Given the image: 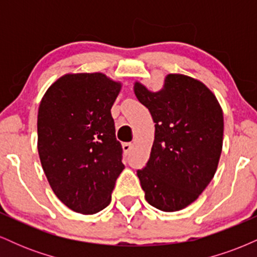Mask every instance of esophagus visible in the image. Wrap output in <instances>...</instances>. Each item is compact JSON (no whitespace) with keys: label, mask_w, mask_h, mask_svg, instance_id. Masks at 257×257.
Returning a JSON list of instances; mask_svg holds the SVG:
<instances>
[{"label":"esophagus","mask_w":257,"mask_h":257,"mask_svg":"<svg viewBox=\"0 0 257 257\" xmlns=\"http://www.w3.org/2000/svg\"><path fill=\"white\" fill-rule=\"evenodd\" d=\"M122 147H123V151H124L125 155H128V153L132 151L133 144H132V143H124V144H123V145H122Z\"/></svg>","instance_id":"obj_1"}]
</instances>
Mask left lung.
I'll return each instance as SVG.
<instances>
[{"label":"left lung","mask_w":257,"mask_h":257,"mask_svg":"<svg viewBox=\"0 0 257 257\" xmlns=\"http://www.w3.org/2000/svg\"><path fill=\"white\" fill-rule=\"evenodd\" d=\"M134 93L156 123L145 168L137 174L149 204L178 211L193 203L214 178L222 151L223 114L202 82L170 73L159 91L137 82Z\"/></svg>","instance_id":"left-lung-1"}]
</instances>
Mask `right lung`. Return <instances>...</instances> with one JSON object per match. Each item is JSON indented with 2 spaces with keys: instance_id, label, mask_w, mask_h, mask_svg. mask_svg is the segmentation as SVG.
I'll return each instance as SVG.
<instances>
[{
  "instance_id": "add662e5",
  "label": "right lung",
  "mask_w": 257,
  "mask_h": 257,
  "mask_svg": "<svg viewBox=\"0 0 257 257\" xmlns=\"http://www.w3.org/2000/svg\"><path fill=\"white\" fill-rule=\"evenodd\" d=\"M120 83L104 73H69L38 108L37 149L53 192L76 213H99L124 169L111 107Z\"/></svg>"
}]
</instances>
